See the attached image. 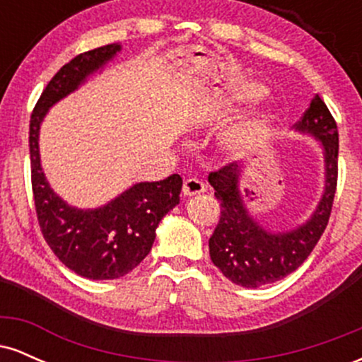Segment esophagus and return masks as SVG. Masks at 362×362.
Masks as SVG:
<instances>
[{"instance_id":"obj_1","label":"esophagus","mask_w":362,"mask_h":362,"mask_svg":"<svg viewBox=\"0 0 362 362\" xmlns=\"http://www.w3.org/2000/svg\"><path fill=\"white\" fill-rule=\"evenodd\" d=\"M206 190V185L202 184L199 178H187L182 185V192L184 195H195V194H201Z\"/></svg>"}]
</instances>
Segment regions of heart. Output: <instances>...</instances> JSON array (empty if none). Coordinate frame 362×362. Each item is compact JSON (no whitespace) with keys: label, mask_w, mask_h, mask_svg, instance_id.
<instances>
[{"label":"heart","mask_w":362,"mask_h":362,"mask_svg":"<svg viewBox=\"0 0 362 362\" xmlns=\"http://www.w3.org/2000/svg\"><path fill=\"white\" fill-rule=\"evenodd\" d=\"M257 90H253L252 93H255ZM267 131V120L264 119H257L252 120V122L243 124L242 127L235 129L233 132L230 134V144L236 149H242V148H248L252 144L259 143L262 139V136L265 134Z\"/></svg>","instance_id":"b5f03b06"}]
</instances>
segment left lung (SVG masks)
<instances>
[{"label":"left lung","mask_w":362,"mask_h":362,"mask_svg":"<svg viewBox=\"0 0 362 362\" xmlns=\"http://www.w3.org/2000/svg\"><path fill=\"white\" fill-rule=\"evenodd\" d=\"M294 127L313 134L325 149V194L318 209L303 226L281 235L262 230L243 207L236 185L240 173L236 163L224 165L207 177L221 206L219 223L209 238L211 260L224 277L243 288L271 284L296 271L308 259L330 219L339 177L337 122L325 102L315 95Z\"/></svg>","instance_id":"obj_1"}]
</instances>
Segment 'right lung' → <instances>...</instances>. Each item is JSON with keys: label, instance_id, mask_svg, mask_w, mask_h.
Wrapping results in <instances>:
<instances>
[{"label": "right lung", "instance_id": "right-lung-1", "mask_svg": "<svg viewBox=\"0 0 362 362\" xmlns=\"http://www.w3.org/2000/svg\"><path fill=\"white\" fill-rule=\"evenodd\" d=\"M120 49L103 45L73 57L52 76L30 117L32 192L37 221L54 255L78 276L93 281L119 279L146 259L156 226L180 201L182 177L173 173L160 182H143L100 209L69 207L52 192L39 158V127L49 107L76 88Z\"/></svg>", "mask_w": 362, "mask_h": 362}]
</instances>
